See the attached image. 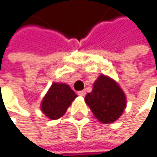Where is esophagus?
<instances>
[{
	"mask_svg": "<svg viewBox=\"0 0 157 157\" xmlns=\"http://www.w3.org/2000/svg\"><path fill=\"white\" fill-rule=\"evenodd\" d=\"M86 91L85 90H81V91H79V92H78V95H79V96H81V97H85L86 96Z\"/></svg>",
	"mask_w": 157,
	"mask_h": 157,
	"instance_id": "1",
	"label": "esophagus"
}]
</instances>
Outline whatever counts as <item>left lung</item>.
Instances as JSON below:
<instances>
[{
    "label": "left lung",
    "instance_id": "obj_1",
    "mask_svg": "<svg viewBox=\"0 0 157 157\" xmlns=\"http://www.w3.org/2000/svg\"><path fill=\"white\" fill-rule=\"evenodd\" d=\"M85 100L95 117L103 124L117 120L126 108V96L115 81L100 75Z\"/></svg>",
    "mask_w": 157,
    "mask_h": 157
}]
</instances>
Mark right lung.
I'll return each instance as SVG.
<instances>
[{"mask_svg":"<svg viewBox=\"0 0 157 157\" xmlns=\"http://www.w3.org/2000/svg\"><path fill=\"white\" fill-rule=\"evenodd\" d=\"M77 97L66 84L54 83L44 96L41 109L50 119H59L67 111L71 101Z\"/></svg>","mask_w":157,"mask_h":157,"instance_id":"right-lung-1","label":"right lung"}]
</instances>
